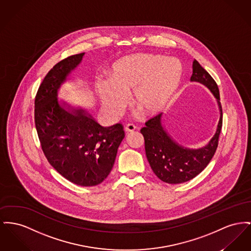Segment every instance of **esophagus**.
I'll return each instance as SVG.
<instances>
[{
  "instance_id": "esophagus-1",
  "label": "esophagus",
  "mask_w": 251,
  "mask_h": 251,
  "mask_svg": "<svg viewBox=\"0 0 251 251\" xmlns=\"http://www.w3.org/2000/svg\"><path fill=\"white\" fill-rule=\"evenodd\" d=\"M135 125H133L132 123H129V124H127L126 125V127H125V131L127 132V133H131V132H133L134 130H135Z\"/></svg>"
}]
</instances>
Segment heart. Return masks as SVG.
Here are the masks:
<instances>
[{"instance_id": "heart-1", "label": "heart", "mask_w": 251, "mask_h": 251, "mask_svg": "<svg viewBox=\"0 0 251 251\" xmlns=\"http://www.w3.org/2000/svg\"><path fill=\"white\" fill-rule=\"evenodd\" d=\"M183 75L181 62L175 58L138 53L116 61L110 79H100L96 88L105 109L122 113L133 92V103L146 115L159 113L169 102Z\"/></svg>"}]
</instances>
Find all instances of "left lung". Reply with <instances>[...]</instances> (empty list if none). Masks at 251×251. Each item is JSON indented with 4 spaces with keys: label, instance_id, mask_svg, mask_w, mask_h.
Returning a JSON list of instances; mask_svg holds the SVG:
<instances>
[{
    "label": "left lung",
    "instance_id": "left-lung-1",
    "mask_svg": "<svg viewBox=\"0 0 251 251\" xmlns=\"http://www.w3.org/2000/svg\"><path fill=\"white\" fill-rule=\"evenodd\" d=\"M191 80L203 83L213 93L221 112L217 131L206 147L190 150L177 145L163 129L162 114L150 118L145 123L146 126L140 130L144 136L146 156L151 170L160 180L169 184L184 183L198 176L210 162L218 147L223 111L217 83L196 59L193 60Z\"/></svg>",
    "mask_w": 251,
    "mask_h": 251
}]
</instances>
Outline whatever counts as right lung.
<instances>
[{"instance_id": "obj_1", "label": "right lung", "mask_w": 251, "mask_h": 251, "mask_svg": "<svg viewBox=\"0 0 251 251\" xmlns=\"http://www.w3.org/2000/svg\"><path fill=\"white\" fill-rule=\"evenodd\" d=\"M83 55L60 60L45 75L35 98L34 118L41 147L50 165L70 182L91 187L109 176L125 133L120 123L105 128L83 110L73 115L59 106L57 91Z\"/></svg>"}]
</instances>
